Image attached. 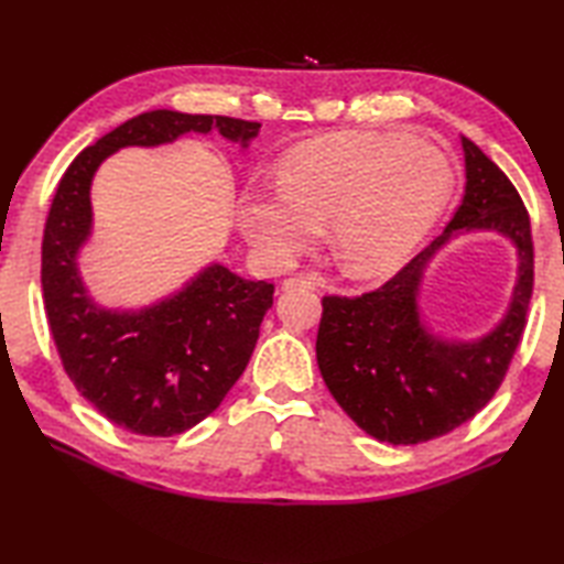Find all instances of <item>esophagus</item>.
<instances>
[{
	"label": "esophagus",
	"instance_id": "1",
	"mask_svg": "<svg viewBox=\"0 0 564 564\" xmlns=\"http://www.w3.org/2000/svg\"><path fill=\"white\" fill-rule=\"evenodd\" d=\"M297 285H307V289H315V281L313 279H305V275H291V279L283 281V289L291 291V289H297Z\"/></svg>",
	"mask_w": 564,
	"mask_h": 564
}]
</instances>
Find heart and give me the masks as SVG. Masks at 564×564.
<instances>
[{"mask_svg":"<svg viewBox=\"0 0 564 564\" xmlns=\"http://www.w3.org/2000/svg\"><path fill=\"white\" fill-rule=\"evenodd\" d=\"M279 186L249 188L239 227L263 259L289 263L319 235L351 279H380L414 254L453 191L448 154L406 133H337L281 160Z\"/></svg>","mask_w":564,"mask_h":564,"instance_id":"1","label":"heart"}]
</instances>
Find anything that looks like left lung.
<instances>
[{
    "instance_id": "left-lung-1",
    "label": "left lung",
    "mask_w": 564,
    "mask_h": 564,
    "mask_svg": "<svg viewBox=\"0 0 564 564\" xmlns=\"http://www.w3.org/2000/svg\"><path fill=\"white\" fill-rule=\"evenodd\" d=\"M465 196L424 251L378 291L327 295L317 332V366L332 398L368 436L410 446L448 434L492 400L521 341L533 293L531 220L509 176L460 138ZM492 229L518 247L520 275L508 315L470 343L443 340L421 319L423 271L451 238Z\"/></svg>"
}]
</instances>
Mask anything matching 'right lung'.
<instances>
[{
	"label": "right lung",
	"instance_id": "obj_1",
	"mask_svg": "<svg viewBox=\"0 0 564 564\" xmlns=\"http://www.w3.org/2000/svg\"><path fill=\"white\" fill-rule=\"evenodd\" d=\"M259 128L227 116L148 111L82 150L59 178L41 257L47 325L82 398L133 434H184L218 410L254 351L261 319L273 305V283L247 281L210 263L152 305H99L77 261L94 227V174L118 150L170 145L186 133L218 130L247 150Z\"/></svg>",
	"mask_w": 564,
	"mask_h": 564
}]
</instances>
